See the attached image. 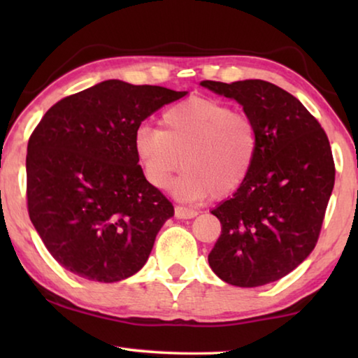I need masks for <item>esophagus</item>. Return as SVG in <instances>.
<instances>
[{
  "instance_id": "1",
  "label": "esophagus",
  "mask_w": 358,
  "mask_h": 358,
  "mask_svg": "<svg viewBox=\"0 0 358 358\" xmlns=\"http://www.w3.org/2000/svg\"><path fill=\"white\" fill-rule=\"evenodd\" d=\"M175 216H177L178 220H191V217L197 216V211L177 205V207H175Z\"/></svg>"
}]
</instances>
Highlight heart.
<instances>
[{
  "label": "heart",
  "mask_w": 358,
  "mask_h": 358,
  "mask_svg": "<svg viewBox=\"0 0 358 358\" xmlns=\"http://www.w3.org/2000/svg\"><path fill=\"white\" fill-rule=\"evenodd\" d=\"M134 151L145 178L164 189L183 169L175 192L187 201L222 199L237 191L257 155V131L250 117L226 102L189 98L169 107L161 129L136 132Z\"/></svg>",
  "instance_id": "obj_1"
}]
</instances>
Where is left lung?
I'll return each instance as SVG.
<instances>
[{"label": "left lung", "instance_id": "obj_1", "mask_svg": "<svg viewBox=\"0 0 358 358\" xmlns=\"http://www.w3.org/2000/svg\"><path fill=\"white\" fill-rule=\"evenodd\" d=\"M201 85L243 106L257 131L256 161L245 183L211 210L222 227L208 264L232 286L278 281L317 243L335 185L329 137L299 99L273 83Z\"/></svg>", "mask_w": 358, "mask_h": 358}]
</instances>
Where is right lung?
<instances>
[{"label":"right lung","instance_id":"1","mask_svg":"<svg viewBox=\"0 0 358 358\" xmlns=\"http://www.w3.org/2000/svg\"><path fill=\"white\" fill-rule=\"evenodd\" d=\"M186 93L106 80L58 101L36 126L27 153L29 220L71 273L117 282L147 262L173 205L145 178L134 137L145 118Z\"/></svg>","mask_w":358,"mask_h":358}]
</instances>
